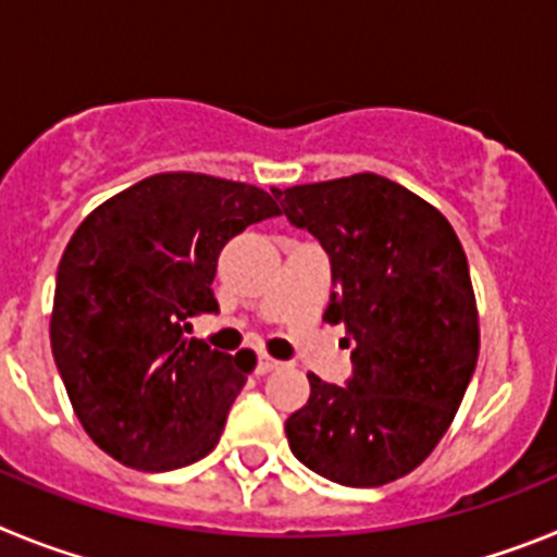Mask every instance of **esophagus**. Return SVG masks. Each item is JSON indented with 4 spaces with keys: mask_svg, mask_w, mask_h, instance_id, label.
<instances>
[{
    "mask_svg": "<svg viewBox=\"0 0 557 557\" xmlns=\"http://www.w3.org/2000/svg\"><path fill=\"white\" fill-rule=\"evenodd\" d=\"M278 366H282V362L273 357H268V354H259V357H256V371L259 373H270V371H275Z\"/></svg>",
    "mask_w": 557,
    "mask_h": 557,
    "instance_id": "1",
    "label": "esophagus"
}]
</instances>
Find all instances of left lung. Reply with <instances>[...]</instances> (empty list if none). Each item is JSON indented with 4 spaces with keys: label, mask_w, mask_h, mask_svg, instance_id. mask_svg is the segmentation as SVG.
<instances>
[{
    "label": "left lung",
    "mask_w": 557,
    "mask_h": 557,
    "mask_svg": "<svg viewBox=\"0 0 557 557\" xmlns=\"http://www.w3.org/2000/svg\"><path fill=\"white\" fill-rule=\"evenodd\" d=\"M332 264L329 323H346L351 376L309 373L284 424L289 449L326 480L373 488L410 474L446 435L480 354L474 289L449 220L373 172L273 189Z\"/></svg>",
    "instance_id": "obj_1"
}]
</instances>
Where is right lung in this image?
I'll return each mask as SVG.
<instances>
[{
	"label": "right lung",
	"mask_w": 557,
	"mask_h": 557,
	"mask_svg": "<svg viewBox=\"0 0 557 557\" xmlns=\"http://www.w3.org/2000/svg\"><path fill=\"white\" fill-rule=\"evenodd\" d=\"M273 195L200 172H161L113 195L58 264L49 339L83 430L122 466L172 471L218 446L253 351L186 337L220 312V250L278 214Z\"/></svg>",
	"instance_id": "1"
}]
</instances>
